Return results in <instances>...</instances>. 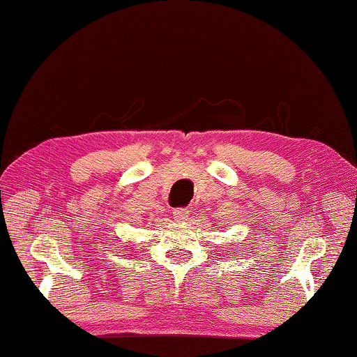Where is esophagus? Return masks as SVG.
<instances>
[{"label":"esophagus","mask_w":357,"mask_h":357,"mask_svg":"<svg viewBox=\"0 0 357 357\" xmlns=\"http://www.w3.org/2000/svg\"><path fill=\"white\" fill-rule=\"evenodd\" d=\"M173 219L176 222H185L187 219H189V211H187L185 208H178L173 211Z\"/></svg>","instance_id":"esophagus-1"}]
</instances>
